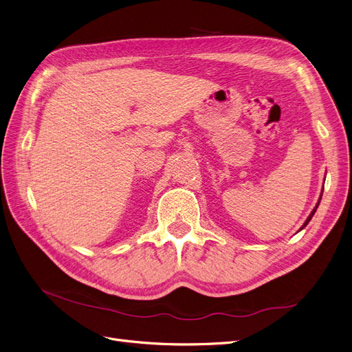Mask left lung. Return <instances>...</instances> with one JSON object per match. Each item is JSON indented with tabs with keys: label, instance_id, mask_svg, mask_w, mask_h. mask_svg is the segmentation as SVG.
<instances>
[{
	"label": "left lung",
	"instance_id": "1",
	"mask_svg": "<svg viewBox=\"0 0 352 352\" xmlns=\"http://www.w3.org/2000/svg\"><path fill=\"white\" fill-rule=\"evenodd\" d=\"M318 206H319V203H318V204H316V207H315V209H314V212H311V213H310V214H309V217H307V219H306V222H305V223H303V226H302V229H303V228H305V226H306V225H307V223H309V222H310V219H311V217H314V214H315V212H316V209H318Z\"/></svg>",
	"mask_w": 352,
	"mask_h": 352
}]
</instances>
